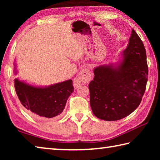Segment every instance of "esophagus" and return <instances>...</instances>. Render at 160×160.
Instances as JSON below:
<instances>
[{"label":"esophagus","instance_id":"1","mask_svg":"<svg viewBox=\"0 0 160 160\" xmlns=\"http://www.w3.org/2000/svg\"><path fill=\"white\" fill-rule=\"evenodd\" d=\"M92 79V74L88 68H82L80 70L79 75L75 78L73 82V85L75 88L79 87L81 83L88 84L90 82Z\"/></svg>","mask_w":160,"mask_h":160}]
</instances>
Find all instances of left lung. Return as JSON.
<instances>
[{"label": "left lung", "mask_w": 160, "mask_h": 160, "mask_svg": "<svg viewBox=\"0 0 160 160\" xmlns=\"http://www.w3.org/2000/svg\"><path fill=\"white\" fill-rule=\"evenodd\" d=\"M118 63L94 69L89 84L90 107L96 117L117 121L139 106L148 82V67L144 44L133 29Z\"/></svg>", "instance_id": "1"}]
</instances>
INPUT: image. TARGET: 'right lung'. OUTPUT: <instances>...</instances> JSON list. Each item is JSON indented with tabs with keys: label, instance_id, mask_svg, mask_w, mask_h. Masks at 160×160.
Masks as SVG:
<instances>
[{
	"label": "right lung",
	"instance_id": "right-lung-1",
	"mask_svg": "<svg viewBox=\"0 0 160 160\" xmlns=\"http://www.w3.org/2000/svg\"><path fill=\"white\" fill-rule=\"evenodd\" d=\"M14 82L16 93L22 106L32 115L43 118L60 115L69 96L74 92L72 80L46 88L32 86L18 78Z\"/></svg>",
	"mask_w": 160,
	"mask_h": 160
}]
</instances>
